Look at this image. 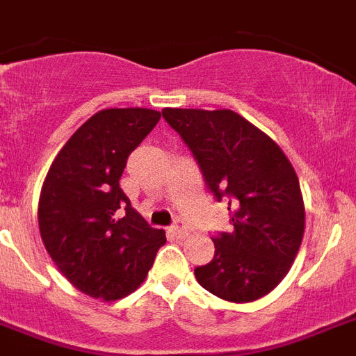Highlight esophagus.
<instances>
[{"label": "esophagus", "instance_id": "esophagus-1", "mask_svg": "<svg viewBox=\"0 0 356 356\" xmlns=\"http://www.w3.org/2000/svg\"><path fill=\"white\" fill-rule=\"evenodd\" d=\"M172 232L177 238H186L188 235H190V232H188V226L184 224V220H181V219L175 220V224L172 226Z\"/></svg>", "mask_w": 356, "mask_h": 356}]
</instances>
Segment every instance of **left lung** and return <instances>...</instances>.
I'll use <instances>...</instances> for the list:
<instances>
[{
  "mask_svg": "<svg viewBox=\"0 0 356 356\" xmlns=\"http://www.w3.org/2000/svg\"><path fill=\"white\" fill-rule=\"evenodd\" d=\"M234 229L213 238V261L195 268L215 297L244 304L280 284L302 243L306 208L295 168L280 146L234 110L164 108Z\"/></svg>",
  "mask_w": 356,
  "mask_h": 356,
  "instance_id": "obj_1",
  "label": "left lung"
}]
</instances>
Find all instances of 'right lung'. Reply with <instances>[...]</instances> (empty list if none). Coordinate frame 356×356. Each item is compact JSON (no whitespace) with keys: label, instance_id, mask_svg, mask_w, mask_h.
<instances>
[{"label":"right lung","instance_id":"add662e5","mask_svg":"<svg viewBox=\"0 0 356 356\" xmlns=\"http://www.w3.org/2000/svg\"><path fill=\"white\" fill-rule=\"evenodd\" d=\"M159 119L150 108L99 110L65 143L43 181L44 248L65 279L92 298L113 302L134 293L166 243L119 186L128 155Z\"/></svg>","mask_w":356,"mask_h":356}]
</instances>
